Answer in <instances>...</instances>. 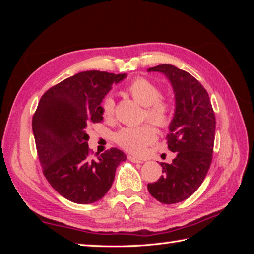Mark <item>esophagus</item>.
<instances>
[{"label":"esophagus","mask_w":254,"mask_h":254,"mask_svg":"<svg viewBox=\"0 0 254 254\" xmlns=\"http://www.w3.org/2000/svg\"><path fill=\"white\" fill-rule=\"evenodd\" d=\"M127 159L131 162H134V163H143V160H141V159L135 158V157H133V156H127Z\"/></svg>","instance_id":"34e87169"}]
</instances>
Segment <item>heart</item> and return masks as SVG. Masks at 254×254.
<instances>
[{
    "label": "heart",
    "mask_w": 254,
    "mask_h": 254,
    "mask_svg": "<svg viewBox=\"0 0 254 254\" xmlns=\"http://www.w3.org/2000/svg\"><path fill=\"white\" fill-rule=\"evenodd\" d=\"M127 91L134 101L145 107L144 114L150 122L157 127H166L170 121V105L162 100L161 92L156 85L143 77L133 79L127 86ZM114 100L106 96L102 103V114L111 119L114 114ZM156 131L152 127L144 124L140 127H128L115 134V142L128 152L139 154L144 151L148 144L156 140Z\"/></svg>",
    "instance_id": "b5f03b06"
}]
</instances>
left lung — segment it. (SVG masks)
Returning a JSON list of instances; mask_svg holds the SVG:
<instances>
[{"label":"left lung","mask_w":254,"mask_h":254,"mask_svg":"<svg viewBox=\"0 0 254 254\" xmlns=\"http://www.w3.org/2000/svg\"><path fill=\"white\" fill-rule=\"evenodd\" d=\"M148 71L161 72L173 87L175 113L166 139L176 152L173 162L161 163L162 176L148 190L162 204H176L194 194L207 175L216 122L207 92L189 72L168 64Z\"/></svg>","instance_id":"obj_1"}]
</instances>
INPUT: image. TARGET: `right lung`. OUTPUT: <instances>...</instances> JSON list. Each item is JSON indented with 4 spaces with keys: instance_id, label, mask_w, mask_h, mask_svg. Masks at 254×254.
Instances as JSON below:
<instances>
[{
    "instance_id": "add662e5",
    "label": "right lung",
    "mask_w": 254,
    "mask_h": 254,
    "mask_svg": "<svg viewBox=\"0 0 254 254\" xmlns=\"http://www.w3.org/2000/svg\"><path fill=\"white\" fill-rule=\"evenodd\" d=\"M127 74L81 71L48 89L32 118V131L44 175L60 195L92 204L109 191L126 153L117 148L89 157L88 127L103 120L101 103Z\"/></svg>"
}]
</instances>
